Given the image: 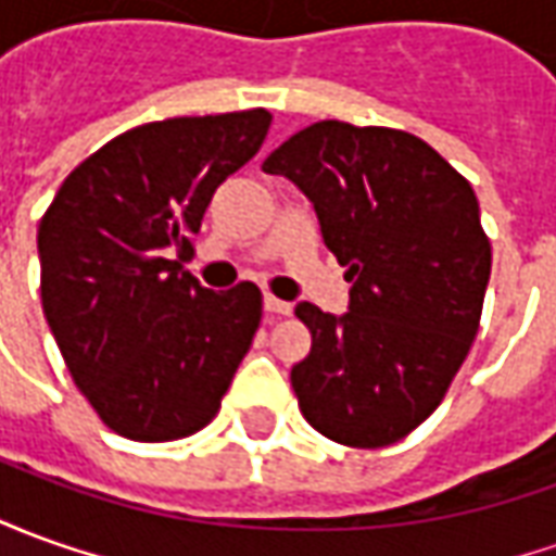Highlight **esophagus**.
Listing matches in <instances>:
<instances>
[{"label": "esophagus", "mask_w": 556, "mask_h": 556, "mask_svg": "<svg viewBox=\"0 0 556 556\" xmlns=\"http://www.w3.org/2000/svg\"><path fill=\"white\" fill-rule=\"evenodd\" d=\"M263 308H266L269 315H290V312H293V305H290V302L275 300L271 293H266V296H263Z\"/></svg>", "instance_id": "34e87169"}]
</instances>
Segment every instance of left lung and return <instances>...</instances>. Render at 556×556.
<instances>
[{
    "label": "left lung",
    "mask_w": 556,
    "mask_h": 556,
    "mask_svg": "<svg viewBox=\"0 0 556 556\" xmlns=\"http://www.w3.org/2000/svg\"><path fill=\"white\" fill-rule=\"evenodd\" d=\"M263 172L315 205L351 281L344 315L296 305L312 329L290 369L302 415L339 445H393L439 408L478 332L490 241L476 190L412 132L342 121L290 136Z\"/></svg>",
    "instance_id": "8db88e82"
}]
</instances>
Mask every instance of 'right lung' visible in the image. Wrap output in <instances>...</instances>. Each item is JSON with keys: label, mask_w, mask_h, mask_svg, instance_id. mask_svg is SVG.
<instances>
[{"label": "right lung", "mask_w": 556, "mask_h": 556, "mask_svg": "<svg viewBox=\"0 0 556 556\" xmlns=\"http://www.w3.org/2000/svg\"><path fill=\"white\" fill-rule=\"evenodd\" d=\"M266 109L168 117L87 156L38 224L41 308L78 390L132 442H172L220 408L263 293L184 271L214 190L269 132Z\"/></svg>", "instance_id": "obj_1"}]
</instances>
